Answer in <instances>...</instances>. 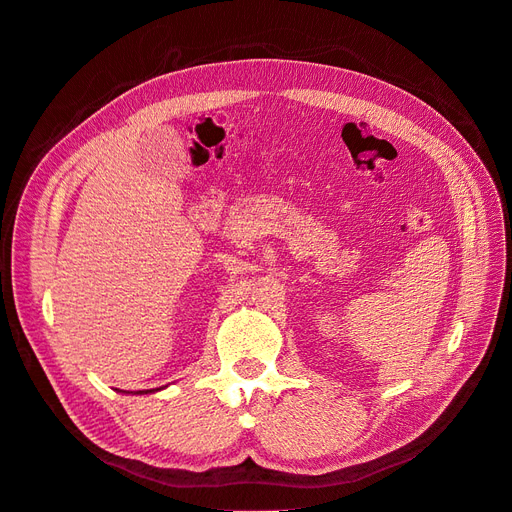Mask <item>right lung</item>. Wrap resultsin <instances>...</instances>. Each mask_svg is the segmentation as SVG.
<instances>
[{
    "label": "right lung",
    "mask_w": 512,
    "mask_h": 512,
    "mask_svg": "<svg viewBox=\"0 0 512 512\" xmlns=\"http://www.w3.org/2000/svg\"><path fill=\"white\" fill-rule=\"evenodd\" d=\"M150 391H152V389H146V391H138V393L142 395V393H150Z\"/></svg>",
    "instance_id": "obj_1"
}]
</instances>
